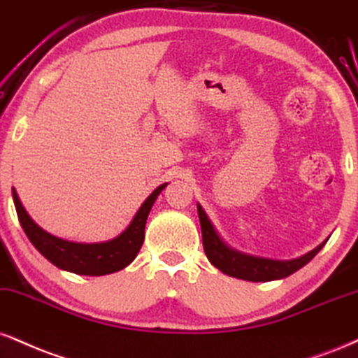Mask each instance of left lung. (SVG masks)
I'll return each mask as SVG.
<instances>
[{"instance_id": "8db88e82", "label": "left lung", "mask_w": 358, "mask_h": 358, "mask_svg": "<svg viewBox=\"0 0 358 358\" xmlns=\"http://www.w3.org/2000/svg\"><path fill=\"white\" fill-rule=\"evenodd\" d=\"M198 218H200L201 238H203L206 258L223 273L240 280H248V282H270V280L285 278L302 268L303 265H307L327 243L325 240L312 252L305 253L300 258H294V260H270V258L252 257L236 252V250L223 243V240L215 231L212 222L208 220L205 210L200 205H198Z\"/></svg>"}]
</instances>
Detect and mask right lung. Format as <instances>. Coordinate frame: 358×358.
I'll use <instances>...</instances> for the list:
<instances>
[{"label":"right lung","mask_w":358,"mask_h":358,"mask_svg":"<svg viewBox=\"0 0 358 358\" xmlns=\"http://www.w3.org/2000/svg\"><path fill=\"white\" fill-rule=\"evenodd\" d=\"M165 187L166 183L160 185L157 190H153L152 195L146 198L122 235L103 243H75L50 235L48 231L43 230L31 220L24 206L21 205L15 188H13V201H15L18 220L24 234L46 260H50L58 268L66 270V272L98 277V275L118 272L135 260L145 240L146 218H148L155 200Z\"/></svg>","instance_id":"right-lung-1"}]
</instances>
